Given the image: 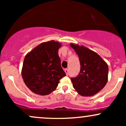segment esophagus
<instances>
[{"label":"esophagus","instance_id":"esophagus-1","mask_svg":"<svg viewBox=\"0 0 126 126\" xmlns=\"http://www.w3.org/2000/svg\"><path fill=\"white\" fill-rule=\"evenodd\" d=\"M64 72H65V73H66V75L67 76L68 74H69V71H68V70H67V69H64Z\"/></svg>","mask_w":126,"mask_h":126}]
</instances>
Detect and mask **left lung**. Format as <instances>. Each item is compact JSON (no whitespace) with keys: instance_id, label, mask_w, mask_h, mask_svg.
<instances>
[{"instance_id":"left-lung-1","label":"left lung","mask_w":126,"mask_h":126,"mask_svg":"<svg viewBox=\"0 0 126 126\" xmlns=\"http://www.w3.org/2000/svg\"><path fill=\"white\" fill-rule=\"evenodd\" d=\"M70 46L79 56L80 65L78 76L71 78L73 88L82 96H94L107 83V63L98 53L85 46L73 43Z\"/></svg>"}]
</instances>
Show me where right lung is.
I'll list each match as a JSON object with an SVG mask.
<instances>
[{
	"label": "right lung",
	"mask_w": 126,
	"mask_h": 126,
	"mask_svg": "<svg viewBox=\"0 0 126 126\" xmlns=\"http://www.w3.org/2000/svg\"><path fill=\"white\" fill-rule=\"evenodd\" d=\"M62 43L44 42L27 53L22 68L24 83L32 92L47 95L54 91L59 80L66 76L61 66L58 50Z\"/></svg>",
	"instance_id": "1"
}]
</instances>
